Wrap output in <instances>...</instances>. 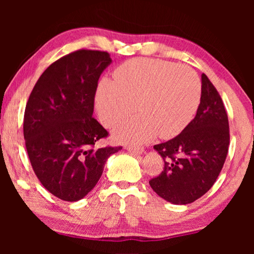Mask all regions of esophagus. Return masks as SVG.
<instances>
[{
  "label": "esophagus",
  "mask_w": 254,
  "mask_h": 254,
  "mask_svg": "<svg viewBox=\"0 0 254 254\" xmlns=\"http://www.w3.org/2000/svg\"><path fill=\"white\" fill-rule=\"evenodd\" d=\"M126 149H127V151H129L130 154H133V155H141V154H143V152H144L143 148L130 147V145H127Z\"/></svg>",
  "instance_id": "esophagus-1"
}]
</instances>
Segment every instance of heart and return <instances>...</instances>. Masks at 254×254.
Listing matches in <instances>:
<instances>
[{
    "mask_svg": "<svg viewBox=\"0 0 254 254\" xmlns=\"http://www.w3.org/2000/svg\"><path fill=\"white\" fill-rule=\"evenodd\" d=\"M114 82L104 78L96 93L99 119L106 127L121 124L117 140L141 144L156 135L171 138L185 129L199 107L201 81L189 65L159 59H131L119 65Z\"/></svg>",
    "mask_w": 254,
    "mask_h": 254,
    "instance_id": "heart-1",
    "label": "heart"
}]
</instances>
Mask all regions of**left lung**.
I'll return each instance as SVG.
<instances>
[{"label":"left lung","mask_w":254,"mask_h":254,"mask_svg":"<svg viewBox=\"0 0 254 254\" xmlns=\"http://www.w3.org/2000/svg\"><path fill=\"white\" fill-rule=\"evenodd\" d=\"M201 81L195 118L176 137L154 145L164 159V168L149 184L159 196L175 204L194 202L211 189L230 143L223 100L204 74Z\"/></svg>","instance_id":"left-lung-1"}]
</instances>
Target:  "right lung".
Returning a JSON list of instances; mask_svg holds the SVG:
<instances>
[{
	"label": "right lung",
	"mask_w": 254,
	"mask_h": 254,
	"mask_svg": "<svg viewBox=\"0 0 254 254\" xmlns=\"http://www.w3.org/2000/svg\"><path fill=\"white\" fill-rule=\"evenodd\" d=\"M104 51H75L38 79L24 113L31 165L48 192L64 201L84 197L102 177L106 159L123 147L96 148L109 131L92 117L98 79L111 64Z\"/></svg>",
	"instance_id": "right-lung-1"
}]
</instances>
